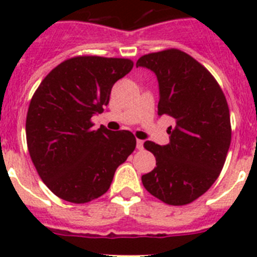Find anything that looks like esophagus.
<instances>
[{"label": "esophagus", "mask_w": 257, "mask_h": 257, "mask_svg": "<svg viewBox=\"0 0 257 257\" xmlns=\"http://www.w3.org/2000/svg\"><path fill=\"white\" fill-rule=\"evenodd\" d=\"M143 144H144V142H143V140H140V139L136 140V148L139 149V151H142L143 149Z\"/></svg>", "instance_id": "1"}]
</instances>
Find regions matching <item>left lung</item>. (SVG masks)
Instances as JSON below:
<instances>
[{"label": "left lung", "instance_id": "obj_1", "mask_svg": "<svg viewBox=\"0 0 257 257\" xmlns=\"http://www.w3.org/2000/svg\"><path fill=\"white\" fill-rule=\"evenodd\" d=\"M136 67L156 73L158 115L175 121L167 130L169 144L144 143L156 167L143 175V185L167 205H188L210 189L225 163L231 140L225 95L212 74L181 50L143 55Z\"/></svg>", "mask_w": 257, "mask_h": 257}]
</instances>
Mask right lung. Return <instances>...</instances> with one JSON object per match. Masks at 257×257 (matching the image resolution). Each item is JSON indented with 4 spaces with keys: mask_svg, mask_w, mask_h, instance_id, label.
Returning a JSON list of instances; mask_svg holds the SVG:
<instances>
[{
    "mask_svg": "<svg viewBox=\"0 0 257 257\" xmlns=\"http://www.w3.org/2000/svg\"><path fill=\"white\" fill-rule=\"evenodd\" d=\"M133 67L130 59L74 56L54 68L32 96L27 145L40 178L59 198L86 203L101 197L135 149L133 133L94 130L91 122Z\"/></svg>",
    "mask_w": 257,
    "mask_h": 257,
    "instance_id": "right-lung-1",
    "label": "right lung"
}]
</instances>
